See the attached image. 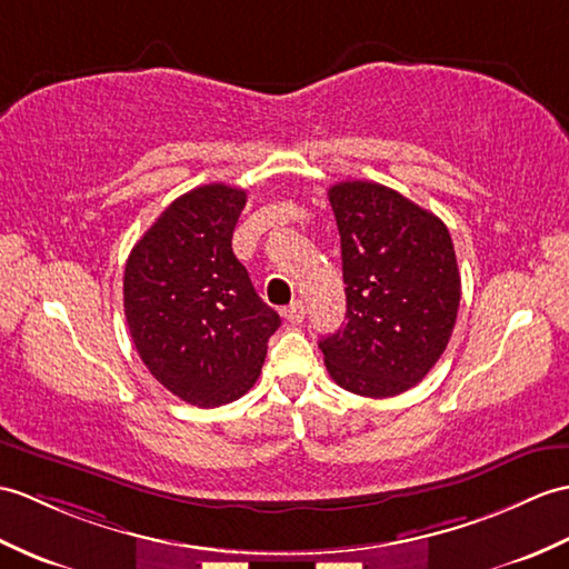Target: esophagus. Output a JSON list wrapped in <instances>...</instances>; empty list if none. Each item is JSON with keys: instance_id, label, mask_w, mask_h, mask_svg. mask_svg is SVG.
<instances>
[{"instance_id": "34e87169", "label": "esophagus", "mask_w": 569, "mask_h": 569, "mask_svg": "<svg viewBox=\"0 0 569 569\" xmlns=\"http://www.w3.org/2000/svg\"><path fill=\"white\" fill-rule=\"evenodd\" d=\"M281 315L286 317L288 322H302V320H306V306H302L300 300H296V302H290L288 308H283Z\"/></svg>"}]
</instances>
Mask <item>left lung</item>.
<instances>
[{
  "instance_id": "8db88e82",
  "label": "left lung",
  "mask_w": 569,
  "mask_h": 569,
  "mask_svg": "<svg viewBox=\"0 0 569 569\" xmlns=\"http://www.w3.org/2000/svg\"><path fill=\"white\" fill-rule=\"evenodd\" d=\"M341 237L347 325L320 339L337 386L395 398L425 378L451 339L460 273L446 224L373 181L329 189Z\"/></svg>"
}]
</instances>
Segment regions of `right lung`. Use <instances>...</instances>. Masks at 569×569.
<instances>
[{
  "label": "right lung",
  "instance_id": "right-lung-1",
  "mask_svg": "<svg viewBox=\"0 0 569 569\" xmlns=\"http://www.w3.org/2000/svg\"><path fill=\"white\" fill-rule=\"evenodd\" d=\"M247 193L206 183L179 196L126 261L123 308L148 371L183 402L228 405L254 386L281 317L232 252Z\"/></svg>",
  "mask_w": 569,
  "mask_h": 569
}]
</instances>
